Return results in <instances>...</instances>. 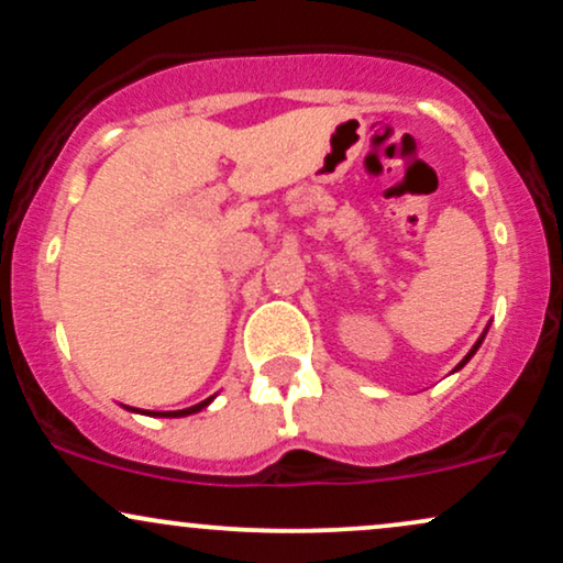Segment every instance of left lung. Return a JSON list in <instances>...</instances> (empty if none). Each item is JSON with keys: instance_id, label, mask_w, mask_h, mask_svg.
Masks as SVG:
<instances>
[{"instance_id": "left-lung-1", "label": "left lung", "mask_w": 563, "mask_h": 563, "mask_svg": "<svg viewBox=\"0 0 563 563\" xmlns=\"http://www.w3.org/2000/svg\"><path fill=\"white\" fill-rule=\"evenodd\" d=\"M477 346H479V343H477ZM477 346H475V349H472V351H470V354H466V358H464V362H462V364H459V367H464V364H466V362H470V356H472V354H475V351H477Z\"/></svg>"}]
</instances>
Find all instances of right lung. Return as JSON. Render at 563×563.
<instances>
[{"label":"right lung","instance_id":"1","mask_svg":"<svg viewBox=\"0 0 563 563\" xmlns=\"http://www.w3.org/2000/svg\"><path fill=\"white\" fill-rule=\"evenodd\" d=\"M207 404H209V398H207V401H201V404L191 406V409H180V411H152V415H159V417H183V415H194V411L205 409Z\"/></svg>","mask_w":563,"mask_h":563}]
</instances>
